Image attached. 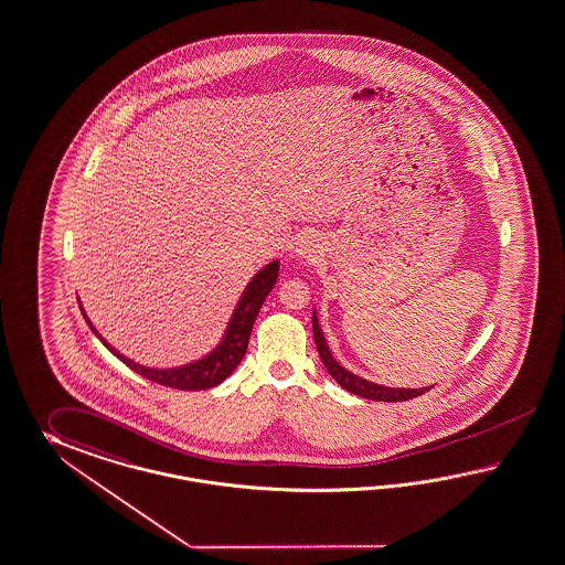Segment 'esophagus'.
Returning a JSON list of instances; mask_svg holds the SVG:
<instances>
[{
    "label": "esophagus",
    "instance_id": "1",
    "mask_svg": "<svg viewBox=\"0 0 565 565\" xmlns=\"http://www.w3.org/2000/svg\"><path fill=\"white\" fill-rule=\"evenodd\" d=\"M296 255L306 262H317L320 257V243H318L317 236H302L296 243Z\"/></svg>",
    "mask_w": 565,
    "mask_h": 565
}]
</instances>
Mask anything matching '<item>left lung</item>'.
Here are the masks:
<instances>
[{"label":"left lung","mask_w":565,"mask_h":565,"mask_svg":"<svg viewBox=\"0 0 565 565\" xmlns=\"http://www.w3.org/2000/svg\"><path fill=\"white\" fill-rule=\"evenodd\" d=\"M312 331H315V341H317L318 355L322 359L327 372L331 373L334 382L344 387L347 392L361 396V398L377 399V402H404V399L418 398L430 387H416V390H404V387H385V385L373 384L367 380H361L355 373L347 372L341 367L329 351V344L324 341V334L318 327L317 312L312 315Z\"/></svg>","instance_id":"obj_1"}]
</instances>
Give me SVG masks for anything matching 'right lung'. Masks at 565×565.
I'll use <instances>...</instances> for the list:
<instances>
[{
	"label": "right lung",
	"mask_w": 565,
	"mask_h": 565,
	"mask_svg": "<svg viewBox=\"0 0 565 565\" xmlns=\"http://www.w3.org/2000/svg\"><path fill=\"white\" fill-rule=\"evenodd\" d=\"M277 274H279V262L269 263L265 265L257 276L248 281L247 289L243 291L241 300L236 303L228 331L224 334L222 343L200 361L183 365V367H173V370H151V367H142L135 361L126 359L120 355L114 347L106 343L99 332L94 329V324L89 322L87 315L83 312V318L87 320L89 329L96 332L97 339L110 349L111 353L120 361H125L130 370H135L138 375L151 380L154 384L167 385V387H175V390H190V392H198V390H207L214 385L224 382L231 373L236 370V365L241 363V359L245 358L247 353L248 337L253 331L255 318L262 310L263 302L267 298V294L276 286Z\"/></svg>",
	"instance_id": "add662e5"
}]
</instances>
